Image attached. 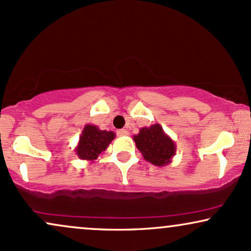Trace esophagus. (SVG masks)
<instances>
[{"label": "esophagus", "instance_id": "esophagus-1", "mask_svg": "<svg viewBox=\"0 0 251 251\" xmlns=\"http://www.w3.org/2000/svg\"><path fill=\"white\" fill-rule=\"evenodd\" d=\"M117 135H119V136H126V135H129V131L126 130V129H120V130L117 131Z\"/></svg>", "mask_w": 251, "mask_h": 251}]
</instances>
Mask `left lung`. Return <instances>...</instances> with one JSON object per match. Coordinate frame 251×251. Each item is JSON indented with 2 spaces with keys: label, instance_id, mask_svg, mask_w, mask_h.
<instances>
[{
  "label": "left lung",
  "instance_id": "obj_1",
  "mask_svg": "<svg viewBox=\"0 0 251 251\" xmlns=\"http://www.w3.org/2000/svg\"><path fill=\"white\" fill-rule=\"evenodd\" d=\"M134 141L143 158L156 166L171 163L177 149L175 141L165 134L158 123L141 128L140 132L134 136Z\"/></svg>",
  "mask_w": 251,
  "mask_h": 251
}]
</instances>
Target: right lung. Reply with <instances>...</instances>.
Instances as JSON below:
<instances>
[{
    "mask_svg": "<svg viewBox=\"0 0 251 251\" xmlns=\"http://www.w3.org/2000/svg\"><path fill=\"white\" fill-rule=\"evenodd\" d=\"M115 138V132L100 130L97 126L86 125L79 137L75 153L82 160L94 163L100 153L106 151L111 141Z\"/></svg>",
    "mask_w": 251,
    "mask_h": 251,
    "instance_id": "obj_1",
    "label": "right lung"
}]
</instances>
